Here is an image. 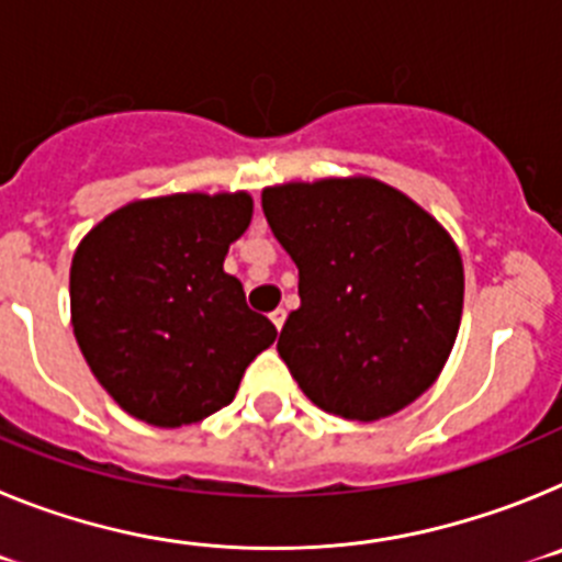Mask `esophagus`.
<instances>
[{"instance_id":"esophagus-1","label":"esophagus","mask_w":562,"mask_h":562,"mask_svg":"<svg viewBox=\"0 0 562 562\" xmlns=\"http://www.w3.org/2000/svg\"><path fill=\"white\" fill-rule=\"evenodd\" d=\"M270 321H272V326H276V329L281 331V326H284V321H286V312H284V310L270 312Z\"/></svg>"}]
</instances>
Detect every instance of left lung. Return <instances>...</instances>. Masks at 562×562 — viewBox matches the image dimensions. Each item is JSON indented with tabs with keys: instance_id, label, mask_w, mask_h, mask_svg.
Masks as SVG:
<instances>
[{
	"instance_id": "obj_1",
	"label": "left lung",
	"mask_w": 562,
	"mask_h": 562,
	"mask_svg": "<svg viewBox=\"0 0 562 562\" xmlns=\"http://www.w3.org/2000/svg\"><path fill=\"white\" fill-rule=\"evenodd\" d=\"M267 225L297 267L278 355L317 408L391 416L434 385L461 324L464 267L445 227L376 180L267 188Z\"/></svg>"
}]
</instances>
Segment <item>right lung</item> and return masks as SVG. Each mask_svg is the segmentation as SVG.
I'll use <instances>...</instances> for the list:
<instances>
[{"label": "right lung", "instance_id": "right-lung-1", "mask_svg": "<svg viewBox=\"0 0 562 562\" xmlns=\"http://www.w3.org/2000/svg\"><path fill=\"white\" fill-rule=\"evenodd\" d=\"M247 193H173L114 211L69 270L83 360L123 411L180 428L231 405L245 369L276 340L222 270L247 231Z\"/></svg>", "mask_w": 562, "mask_h": 562}]
</instances>
